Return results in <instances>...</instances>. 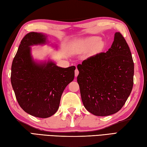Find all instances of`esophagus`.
Returning a JSON list of instances; mask_svg holds the SVG:
<instances>
[{
  "label": "esophagus",
  "instance_id": "obj_1",
  "mask_svg": "<svg viewBox=\"0 0 147 147\" xmlns=\"http://www.w3.org/2000/svg\"><path fill=\"white\" fill-rule=\"evenodd\" d=\"M79 70H78L77 69H76V70H75V77H77L78 76V75H79Z\"/></svg>",
  "mask_w": 147,
  "mask_h": 147
}]
</instances>
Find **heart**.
<instances>
[{
  "instance_id": "obj_1",
  "label": "heart",
  "mask_w": 147,
  "mask_h": 147,
  "mask_svg": "<svg viewBox=\"0 0 147 147\" xmlns=\"http://www.w3.org/2000/svg\"><path fill=\"white\" fill-rule=\"evenodd\" d=\"M103 46V42L102 41H100L98 37H92L87 40L85 48L86 49H91L94 47L95 52H99L102 50Z\"/></svg>"
}]
</instances>
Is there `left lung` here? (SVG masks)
<instances>
[{
	"label": "left lung",
	"mask_w": 147,
	"mask_h": 147,
	"mask_svg": "<svg viewBox=\"0 0 147 147\" xmlns=\"http://www.w3.org/2000/svg\"><path fill=\"white\" fill-rule=\"evenodd\" d=\"M77 68L81 99L88 112L107 116L122 109L133 89L134 63L121 33H115L108 51L87 58Z\"/></svg>",
	"instance_id": "1"
}]
</instances>
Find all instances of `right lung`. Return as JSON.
Returning a JSON list of instances; mask_svg holds the SVG:
<instances>
[{"label": "right lung", "mask_w": 147, "mask_h": 147, "mask_svg": "<svg viewBox=\"0 0 147 147\" xmlns=\"http://www.w3.org/2000/svg\"><path fill=\"white\" fill-rule=\"evenodd\" d=\"M44 35L30 32L21 41L11 66V81L18 103L25 112L47 118L58 110L63 92L74 79L76 67L61 68L52 61L32 60V45L46 43Z\"/></svg>", "instance_id": "1"}]
</instances>
